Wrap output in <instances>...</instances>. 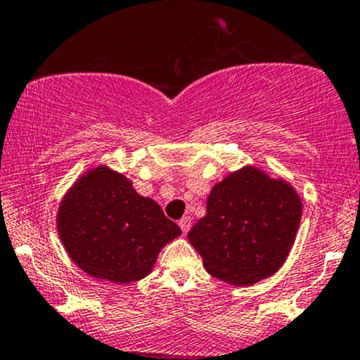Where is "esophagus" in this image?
<instances>
[{
	"instance_id": "34e87169",
	"label": "esophagus",
	"mask_w": 360,
	"mask_h": 360,
	"mask_svg": "<svg viewBox=\"0 0 360 360\" xmlns=\"http://www.w3.org/2000/svg\"><path fill=\"white\" fill-rule=\"evenodd\" d=\"M179 228L183 229V234H188V231L191 228V217H183L179 221Z\"/></svg>"
}]
</instances>
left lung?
Returning a JSON list of instances; mask_svg holds the SVG:
<instances>
[{
  "label": "left lung",
  "instance_id": "obj_1",
  "mask_svg": "<svg viewBox=\"0 0 360 360\" xmlns=\"http://www.w3.org/2000/svg\"><path fill=\"white\" fill-rule=\"evenodd\" d=\"M302 210L293 184L248 164L214 184L207 215L193 226L188 241L210 276L231 286H252L286 262Z\"/></svg>",
  "mask_w": 360,
  "mask_h": 360
}]
</instances>
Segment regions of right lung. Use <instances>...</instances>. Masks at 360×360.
<instances>
[{
	"label": "right lung",
	"mask_w": 360,
	"mask_h": 360,
	"mask_svg": "<svg viewBox=\"0 0 360 360\" xmlns=\"http://www.w3.org/2000/svg\"><path fill=\"white\" fill-rule=\"evenodd\" d=\"M56 231L75 266L94 279L129 285L153 271L165 245L181 236L160 205L107 164L81 174L56 210Z\"/></svg>",
	"instance_id": "right-lung-1"
}]
</instances>
